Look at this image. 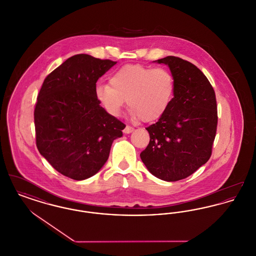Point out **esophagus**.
<instances>
[{"instance_id": "esophagus-1", "label": "esophagus", "mask_w": 256, "mask_h": 256, "mask_svg": "<svg viewBox=\"0 0 256 256\" xmlns=\"http://www.w3.org/2000/svg\"><path fill=\"white\" fill-rule=\"evenodd\" d=\"M134 130V128L132 126H126L124 128V134H132Z\"/></svg>"}]
</instances>
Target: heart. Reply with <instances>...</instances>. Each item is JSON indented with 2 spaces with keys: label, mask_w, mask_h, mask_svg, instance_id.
I'll list each match as a JSON object with an SVG mask.
<instances>
[{
  "label": "heart",
  "mask_w": 256,
  "mask_h": 256,
  "mask_svg": "<svg viewBox=\"0 0 256 256\" xmlns=\"http://www.w3.org/2000/svg\"><path fill=\"white\" fill-rule=\"evenodd\" d=\"M108 84L94 89L98 102L112 117H119L122 109L130 106L132 118L149 122L160 119L170 106L175 83L164 68H152L141 64H126L114 72Z\"/></svg>",
  "instance_id": "heart-1"
}]
</instances>
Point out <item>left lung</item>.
Masks as SVG:
<instances>
[{
    "mask_svg": "<svg viewBox=\"0 0 256 256\" xmlns=\"http://www.w3.org/2000/svg\"><path fill=\"white\" fill-rule=\"evenodd\" d=\"M154 62L168 66L174 98L166 113L146 128L150 142L140 158L154 177L175 182L194 174L210 158L218 124L216 94L192 62L174 56Z\"/></svg>",
    "mask_w": 256,
    "mask_h": 256,
    "instance_id": "obj_1",
    "label": "left lung"
}]
</instances>
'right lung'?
<instances>
[{
  "label": "right lung",
  "instance_id": "obj_1",
  "mask_svg": "<svg viewBox=\"0 0 256 256\" xmlns=\"http://www.w3.org/2000/svg\"><path fill=\"white\" fill-rule=\"evenodd\" d=\"M117 62L87 54L68 58L44 81L34 108L36 147L58 172L86 180L106 164L126 126L98 102L100 77Z\"/></svg>",
  "mask_w": 256,
  "mask_h": 256
}]
</instances>
